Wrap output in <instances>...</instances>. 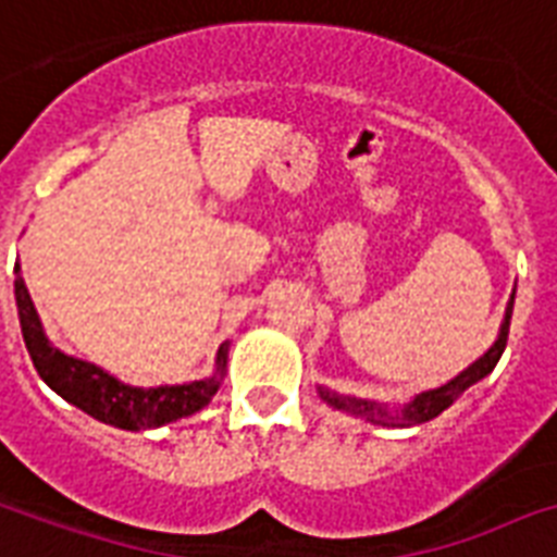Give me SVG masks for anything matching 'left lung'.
Here are the masks:
<instances>
[{
	"label": "left lung",
	"mask_w": 557,
	"mask_h": 557,
	"mask_svg": "<svg viewBox=\"0 0 557 557\" xmlns=\"http://www.w3.org/2000/svg\"><path fill=\"white\" fill-rule=\"evenodd\" d=\"M511 310H515V293H511V299H508L506 308V319H503V325H499V337L494 339V346L485 351V355L471 363L465 372H459L454 381H447L438 389H426L418 392L416 398L404 404L400 409L389 412L386 404H377V400H366V398H355V395H339V392H331L325 386H319V398L331 404L334 409H343V412H351V416L363 418L369 424H381V426H412V424H424L430 418L442 416L444 409L450 407L465 389H471L473 383H480L485 374L494 372V366L499 363V357L506 351L508 343V325H511Z\"/></svg>",
	"instance_id": "obj_1"
}]
</instances>
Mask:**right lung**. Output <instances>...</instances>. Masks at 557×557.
Instances as JSON below:
<instances>
[{"label":"right lung","instance_id":"obj_1","mask_svg":"<svg viewBox=\"0 0 557 557\" xmlns=\"http://www.w3.org/2000/svg\"><path fill=\"white\" fill-rule=\"evenodd\" d=\"M14 273L16 310H20L23 339L28 355H32L34 369L60 398L84 409L86 416L98 418L103 424L119 426V430H153V426L171 424L176 418L194 416L220 389V381L226 374V360H230V343L218 348L211 377L180 383V386H150V389L127 386L113 374L103 372L101 366L63 355L60 348L51 346L46 331H42L37 308H34L28 287L20 275V264L14 267Z\"/></svg>","mask_w":557,"mask_h":557}]
</instances>
